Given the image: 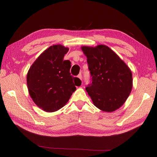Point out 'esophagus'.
<instances>
[{
    "label": "esophagus",
    "mask_w": 157,
    "mask_h": 157,
    "mask_svg": "<svg viewBox=\"0 0 157 157\" xmlns=\"http://www.w3.org/2000/svg\"><path fill=\"white\" fill-rule=\"evenodd\" d=\"M78 78L79 79H80L81 81H82V76L81 73H79V74L78 75Z\"/></svg>",
    "instance_id": "esophagus-1"
}]
</instances>
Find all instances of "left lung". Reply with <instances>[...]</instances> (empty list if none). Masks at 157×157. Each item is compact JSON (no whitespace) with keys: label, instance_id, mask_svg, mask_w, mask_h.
Segmentation results:
<instances>
[{"label":"left lung","instance_id":"8db88e82","mask_svg":"<svg viewBox=\"0 0 157 157\" xmlns=\"http://www.w3.org/2000/svg\"><path fill=\"white\" fill-rule=\"evenodd\" d=\"M87 57L92 84L86 88L93 104L105 112H113L124 104L133 86L131 69L107 46H82Z\"/></svg>","mask_w":157,"mask_h":157}]
</instances>
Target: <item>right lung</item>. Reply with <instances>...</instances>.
I'll return each instance as SVG.
<instances>
[{"instance_id":"right-lung-1","label":"right lung","mask_w":157,"mask_h":157,"mask_svg":"<svg viewBox=\"0 0 157 157\" xmlns=\"http://www.w3.org/2000/svg\"><path fill=\"white\" fill-rule=\"evenodd\" d=\"M69 48L51 46L36 59L29 69L27 85L29 96L38 107L55 112L64 106L81 80L69 73L71 62L63 58Z\"/></svg>"}]
</instances>
